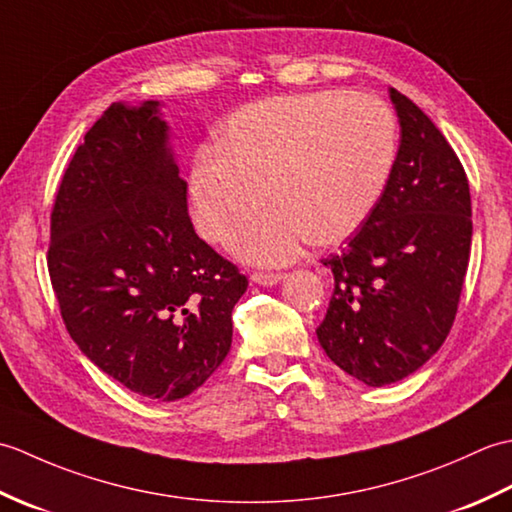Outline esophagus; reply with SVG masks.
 <instances>
[{"instance_id": "34e87169", "label": "esophagus", "mask_w": 512, "mask_h": 512, "mask_svg": "<svg viewBox=\"0 0 512 512\" xmlns=\"http://www.w3.org/2000/svg\"><path fill=\"white\" fill-rule=\"evenodd\" d=\"M250 279H253L259 286H275L281 279H284V273H253L250 275Z\"/></svg>"}]
</instances>
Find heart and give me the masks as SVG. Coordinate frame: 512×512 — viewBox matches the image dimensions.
Masks as SVG:
<instances>
[{"instance_id": "b5f03b06", "label": "heart", "mask_w": 512, "mask_h": 512, "mask_svg": "<svg viewBox=\"0 0 512 512\" xmlns=\"http://www.w3.org/2000/svg\"><path fill=\"white\" fill-rule=\"evenodd\" d=\"M396 116L369 94L325 90L273 96L237 110L189 173L193 222L209 242H228L268 198L262 220L235 239L259 264L295 259L354 235L374 213L394 171Z\"/></svg>"}]
</instances>
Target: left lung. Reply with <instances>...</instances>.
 Masks as SVG:
<instances>
[{
    "instance_id": "8db88e82",
    "label": "left lung",
    "mask_w": 512,
    "mask_h": 512,
    "mask_svg": "<svg viewBox=\"0 0 512 512\" xmlns=\"http://www.w3.org/2000/svg\"><path fill=\"white\" fill-rule=\"evenodd\" d=\"M400 147L387 189L332 268L334 292L317 328L343 372L369 387L396 383L451 332L471 255V193L460 158L420 107L389 90Z\"/></svg>"
}]
</instances>
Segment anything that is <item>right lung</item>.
Listing matches in <instances>:
<instances>
[{
	"mask_svg": "<svg viewBox=\"0 0 512 512\" xmlns=\"http://www.w3.org/2000/svg\"><path fill=\"white\" fill-rule=\"evenodd\" d=\"M158 101L114 103L63 173L48 273L72 341L134 394L189 396L222 365L246 275L198 237Z\"/></svg>",
	"mask_w": 512,
	"mask_h": 512,
	"instance_id": "1",
	"label": "right lung"
}]
</instances>
